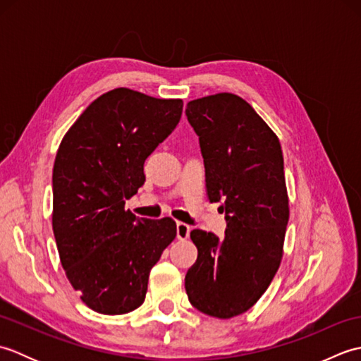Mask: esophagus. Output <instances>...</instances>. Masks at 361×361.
<instances>
[{"mask_svg": "<svg viewBox=\"0 0 361 361\" xmlns=\"http://www.w3.org/2000/svg\"><path fill=\"white\" fill-rule=\"evenodd\" d=\"M189 233H190V226L183 224V221H178L176 224V237H178L180 240H186L189 237Z\"/></svg>", "mask_w": 361, "mask_h": 361, "instance_id": "obj_1", "label": "esophagus"}]
</instances>
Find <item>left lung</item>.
Segmentation results:
<instances>
[{"label":"left lung","mask_w":361,"mask_h":361,"mask_svg":"<svg viewBox=\"0 0 361 361\" xmlns=\"http://www.w3.org/2000/svg\"><path fill=\"white\" fill-rule=\"evenodd\" d=\"M189 124L200 140L206 192L224 202V239L190 231L198 256L185 287L206 315H240L265 293L281 265L288 224V195L278 136L255 109L233 93L190 101Z\"/></svg>","instance_id":"8db88e82"}]
</instances>
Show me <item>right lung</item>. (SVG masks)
<instances>
[{
  "mask_svg": "<svg viewBox=\"0 0 361 361\" xmlns=\"http://www.w3.org/2000/svg\"><path fill=\"white\" fill-rule=\"evenodd\" d=\"M181 99L114 88L65 133L52 171V229L68 281L90 309L124 315L140 307L149 273L176 235L171 217L126 211L144 181V161L173 132Z\"/></svg>",
  "mask_w": 361,
  "mask_h": 361,
  "instance_id": "1",
  "label": "right lung"
}]
</instances>
